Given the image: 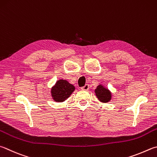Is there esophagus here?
<instances>
[{"instance_id":"34e87169","label":"esophagus","mask_w":157,"mask_h":157,"mask_svg":"<svg viewBox=\"0 0 157 157\" xmlns=\"http://www.w3.org/2000/svg\"><path fill=\"white\" fill-rule=\"evenodd\" d=\"M88 88H89V85L86 84L84 85V86L82 87L81 89H82V90H88Z\"/></svg>"}]
</instances>
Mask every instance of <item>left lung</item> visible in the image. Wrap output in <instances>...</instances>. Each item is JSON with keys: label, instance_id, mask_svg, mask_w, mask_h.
<instances>
[{"label": "left lung", "instance_id": "8db88e82", "mask_svg": "<svg viewBox=\"0 0 157 157\" xmlns=\"http://www.w3.org/2000/svg\"><path fill=\"white\" fill-rule=\"evenodd\" d=\"M95 93L98 99L103 103H107L112 98V93L102 84L98 85L95 90Z\"/></svg>", "mask_w": 157, "mask_h": 157}]
</instances>
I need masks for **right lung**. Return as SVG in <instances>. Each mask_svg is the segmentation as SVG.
<instances>
[{
	"mask_svg": "<svg viewBox=\"0 0 157 157\" xmlns=\"http://www.w3.org/2000/svg\"><path fill=\"white\" fill-rule=\"evenodd\" d=\"M75 88L65 79H59L51 88V94L53 99L56 102H63L70 97Z\"/></svg>",
	"mask_w": 157,
	"mask_h": 157,
	"instance_id": "obj_1",
	"label": "right lung"
}]
</instances>
